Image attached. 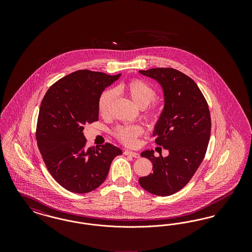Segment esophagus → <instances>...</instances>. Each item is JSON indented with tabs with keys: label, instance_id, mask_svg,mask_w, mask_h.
<instances>
[{
	"label": "esophagus",
	"instance_id": "obj_1",
	"mask_svg": "<svg viewBox=\"0 0 252 252\" xmlns=\"http://www.w3.org/2000/svg\"><path fill=\"white\" fill-rule=\"evenodd\" d=\"M124 153H125L126 155H128V156H131L133 157V158H140V154H139V153L133 152V151H130V150H126Z\"/></svg>",
	"mask_w": 252,
	"mask_h": 252
}]
</instances>
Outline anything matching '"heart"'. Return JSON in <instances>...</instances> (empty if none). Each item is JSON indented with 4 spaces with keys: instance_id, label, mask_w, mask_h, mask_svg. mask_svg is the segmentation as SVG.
Segmentation results:
<instances>
[{
    "instance_id": "b5f03b06",
    "label": "heart",
    "mask_w": 252,
    "mask_h": 252,
    "mask_svg": "<svg viewBox=\"0 0 252 252\" xmlns=\"http://www.w3.org/2000/svg\"><path fill=\"white\" fill-rule=\"evenodd\" d=\"M116 93H121L128 96L132 101L140 108L147 107L145 117L147 120L156 122L161 116V106L154 102L156 99V89L148 82L140 78H134L124 82L115 88ZM115 93L113 90H106L102 93L98 100V111L103 117L109 115ZM144 129L140 125L118 126L114 131V137L122 144L133 146L137 144L138 138L143 134Z\"/></svg>"
}]
</instances>
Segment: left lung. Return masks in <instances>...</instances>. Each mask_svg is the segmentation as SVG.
Here are the masks:
<instances>
[{"instance_id": "obj_1", "label": "left lung", "mask_w": 252, "mask_h": 252, "mask_svg": "<svg viewBox=\"0 0 252 252\" xmlns=\"http://www.w3.org/2000/svg\"><path fill=\"white\" fill-rule=\"evenodd\" d=\"M140 72L162 86L165 105L153 136L169 155L143 152L141 156L152 161L153 173L140 178L139 183L153 194L171 195L188 184L203 160L212 126L209 106L198 86L183 72L173 68Z\"/></svg>"}]
</instances>
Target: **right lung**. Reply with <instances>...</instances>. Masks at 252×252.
I'll use <instances>...</instances> for the list:
<instances>
[{
	"label": "right lung",
	"mask_w": 252,
	"mask_h": 252,
	"mask_svg": "<svg viewBox=\"0 0 252 252\" xmlns=\"http://www.w3.org/2000/svg\"><path fill=\"white\" fill-rule=\"evenodd\" d=\"M101 72L78 70L49 88L36 123L39 152L50 174L66 190L94 191L107 179L120 148L107 144L86 148V124L98 121V100L106 87L120 77Z\"/></svg>",
	"instance_id": "1"
}]
</instances>
